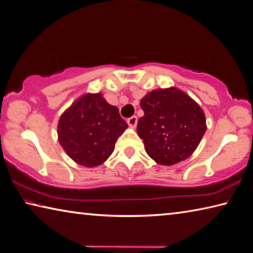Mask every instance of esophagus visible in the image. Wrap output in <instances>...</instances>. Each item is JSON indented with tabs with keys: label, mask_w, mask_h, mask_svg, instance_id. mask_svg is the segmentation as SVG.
Segmentation results:
<instances>
[{
	"label": "esophagus",
	"mask_w": 253,
	"mask_h": 253,
	"mask_svg": "<svg viewBox=\"0 0 253 253\" xmlns=\"http://www.w3.org/2000/svg\"><path fill=\"white\" fill-rule=\"evenodd\" d=\"M136 122H138V118H136L135 115L127 119V124H129V126H132V127H134L136 126Z\"/></svg>",
	"instance_id": "34e87169"
}]
</instances>
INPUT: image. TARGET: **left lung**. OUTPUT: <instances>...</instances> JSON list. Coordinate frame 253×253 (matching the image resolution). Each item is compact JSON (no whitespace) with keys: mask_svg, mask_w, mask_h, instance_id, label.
I'll use <instances>...</instances> for the list:
<instances>
[{"mask_svg":"<svg viewBox=\"0 0 253 253\" xmlns=\"http://www.w3.org/2000/svg\"><path fill=\"white\" fill-rule=\"evenodd\" d=\"M144 115L136 131L147 154L159 165L171 166L195 151L206 131L204 112L177 88L156 89L141 99Z\"/></svg>","mask_w":253,"mask_h":253,"instance_id":"obj_1","label":"left lung"}]
</instances>
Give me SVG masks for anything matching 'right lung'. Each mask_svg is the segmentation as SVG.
<instances>
[{
    "label": "right lung",
    "instance_id": "obj_1",
    "mask_svg": "<svg viewBox=\"0 0 253 253\" xmlns=\"http://www.w3.org/2000/svg\"><path fill=\"white\" fill-rule=\"evenodd\" d=\"M127 127L119 109L102 94H86L61 115L58 139L70 158L85 167H96L109 158Z\"/></svg>",
    "mask_w": 253,
    "mask_h": 253
}]
</instances>
